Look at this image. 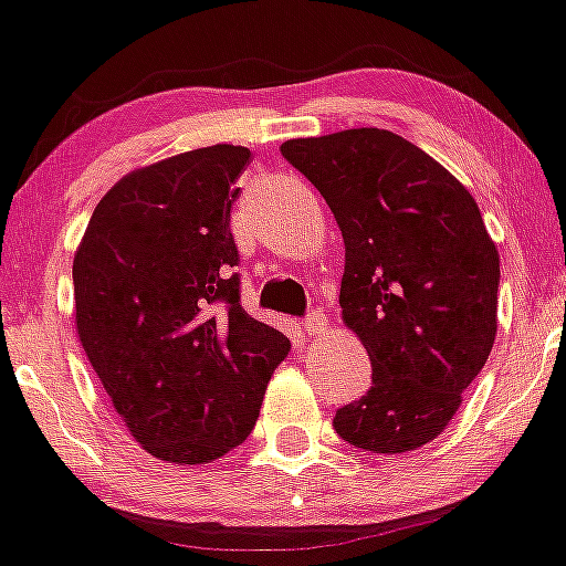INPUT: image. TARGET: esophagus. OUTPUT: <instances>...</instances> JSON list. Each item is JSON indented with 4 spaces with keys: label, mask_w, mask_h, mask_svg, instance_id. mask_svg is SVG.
Segmentation results:
<instances>
[{
    "label": "esophagus",
    "mask_w": 566,
    "mask_h": 566,
    "mask_svg": "<svg viewBox=\"0 0 566 566\" xmlns=\"http://www.w3.org/2000/svg\"><path fill=\"white\" fill-rule=\"evenodd\" d=\"M303 331L305 336H322L327 331V316L322 311H311L308 319L303 322Z\"/></svg>",
    "instance_id": "34e87169"
}]
</instances>
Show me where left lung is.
<instances>
[{
	"mask_svg": "<svg viewBox=\"0 0 566 566\" xmlns=\"http://www.w3.org/2000/svg\"><path fill=\"white\" fill-rule=\"evenodd\" d=\"M280 153L342 230V319L373 360V386L333 428L369 453L422 448L455 417L497 333L500 255L478 202L378 127L292 138Z\"/></svg>",
	"mask_w": 566,
	"mask_h": 566,
	"instance_id": "left-lung-1",
	"label": "left lung"
}]
</instances>
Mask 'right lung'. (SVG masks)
Returning <instances> with one entry per match:
<instances>
[{
    "mask_svg": "<svg viewBox=\"0 0 566 566\" xmlns=\"http://www.w3.org/2000/svg\"><path fill=\"white\" fill-rule=\"evenodd\" d=\"M250 149H191L125 175L74 252V325L133 439L166 464H211L255 428L292 342L239 300L230 233Z\"/></svg>",
    "mask_w": 566,
    "mask_h": 566,
    "instance_id": "obj_1",
    "label": "right lung"
}]
</instances>
